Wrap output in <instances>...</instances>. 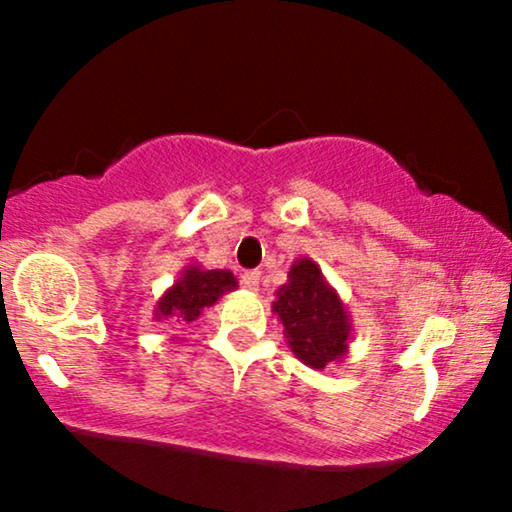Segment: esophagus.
I'll return each mask as SVG.
<instances>
[{
    "mask_svg": "<svg viewBox=\"0 0 512 512\" xmlns=\"http://www.w3.org/2000/svg\"><path fill=\"white\" fill-rule=\"evenodd\" d=\"M240 281H243V286L248 291H257L260 289V272H245L240 276Z\"/></svg>",
    "mask_w": 512,
    "mask_h": 512,
    "instance_id": "obj_1",
    "label": "esophagus"
}]
</instances>
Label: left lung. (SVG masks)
<instances>
[{
    "label": "left lung",
    "mask_w": 512,
    "mask_h": 512,
    "mask_svg": "<svg viewBox=\"0 0 512 512\" xmlns=\"http://www.w3.org/2000/svg\"><path fill=\"white\" fill-rule=\"evenodd\" d=\"M272 313L284 325L293 356L305 366L325 370L349 354L354 339L349 310L310 257L291 264L289 279L276 289Z\"/></svg>",
    "instance_id": "8db88e82"
}]
</instances>
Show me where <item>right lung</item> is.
Listing matches in <instances>:
<instances>
[{
  "label": "right lung",
  "instance_id": "add662e5",
  "mask_svg": "<svg viewBox=\"0 0 512 512\" xmlns=\"http://www.w3.org/2000/svg\"><path fill=\"white\" fill-rule=\"evenodd\" d=\"M238 289L231 269H204L202 264H187L173 286L156 301L154 320H173L175 325H192L204 308H211L223 293Z\"/></svg>",
  "mask_w": 512,
  "mask_h": 512
}]
</instances>
